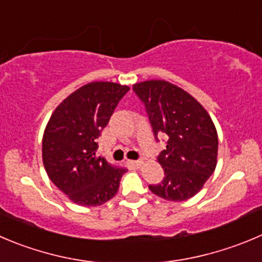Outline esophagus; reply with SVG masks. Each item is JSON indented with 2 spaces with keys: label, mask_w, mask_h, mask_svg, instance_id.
I'll use <instances>...</instances> for the list:
<instances>
[{
  "label": "esophagus",
  "mask_w": 262,
  "mask_h": 262,
  "mask_svg": "<svg viewBox=\"0 0 262 262\" xmlns=\"http://www.w3.org/2000/svg\"><path fill=\"white\" fill-rule=\"evenodd\" d=\"M128 164L129 166L135 167V168H139V167H141V164H143V161H128Z\"/></svg>",
  "instance_id": "1"
}]
</instances>
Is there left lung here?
Returning a JSON list of instances; mask_svg holds the SVG:
<instances>
[{
    "instance_id": "8db88e82",
    "label": "left lung",
    "mask_w": 262,
    "mask_h": 262,
    "mask_svg": "<svg viewBox=\"0 0 262 262\" xmlns=\"http://www.w3.org/2000/svg\"><path fill=\"white\" fill-rule=\"evenodd\" d=\"M133 90L145 108L154 139L166 143L157 157L164 178L149 189L167 201L191 198L216 168L219 139L212 119L193 96L170 82L145 81Z\"/></svg>"
}]
</instances>
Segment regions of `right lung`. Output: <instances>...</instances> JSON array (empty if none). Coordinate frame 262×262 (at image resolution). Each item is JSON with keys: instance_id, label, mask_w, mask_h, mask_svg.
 Returning a JSON list of instances; mask_svg holds the SVG:
<instances>
[{"instance_id": "obj_1", "label": "right lung", "mask_w": 262, "mask_h": 262, "mask_svg": "<svg viewBox=\"0 0 262 262\" xmlns=\"http://www.w3.org/2000/svg\"><path fill=\"white\" fill-rule=\"evenodd\" d=\"M129 87L91 82L55 109L42 140V158L50 180L72 202L100 206L113 198L126 168L98 156V139Z\"/></svg>"}]
</instances>
